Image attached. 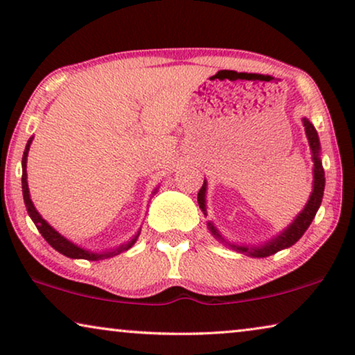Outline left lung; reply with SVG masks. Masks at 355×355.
<instances>
[{
	"mask_svg": "<svg viewBox=\"0 0 355 355\" xmlns=\"http://www.w3.org/2000/svg\"><path fill=\"white\" fill-rule=\"evenodd\" d=\"M302 122H303L304 133H306L308 144L311 149V159H313V190H311V195L306 201V205H304V208L300 211L295 217H293V220L288 223L286 228H282L279 233H276L275 236L266 239V241H263L261 244H244V243L230 241L227 236H223L219 228L216 227L214 222L208 220L209 232L217 241H220L222 244H225V246L236 250L239 254L249 255V257H254V259H263L279 252L282 249L293 246V244L303 236L304 232L308 230L311 222H313V219L315 217V212L319 211L320 203H322L324 189H325V173L322 166V159H320L319 135L315 132L314 125L309 122V119L303 117ZM206 193H208V181L205 179L203 187H201L198 192V205H200V209L203 211V214L208 216V208H206Z\"/></svg>",
	"mask_w": 355,
	"mask_h": 355,
	"instance_id": "obj_1",
	"label": "left lung"
}]
</instances>
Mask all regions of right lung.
Masks as SVG:
<instances>
[{
	"label": "right lung",
	"instance_id": "obj_1",
	"mask_svg": "<svg viewBox=\"0 0 355 355\" xmlns=\"http://www.w3.org/2000/svg\"><path fill=\"white\" fill-rule=\"evenodd\" d=\"M33 139H35V136H31V138L28 139V143H26L25 150H24V157H21V193H24V201H25L26 211H28V216L31 217V220L35 222V225L37 230H40V233L42 234V238H44L53 249L58 250L60 254L67 255V257H69V259L105 260L109 257H114V255L122 254V252H125V250H128L130 248H132L136 243V239H138V236H139L141 227L138 228V232H136L133 236L128 239V241L119 244V246L103 249V250H90V249H85L83 246H79V244L73 243L67 236H63L62 233L57 232L55 228H53L51 223H49L44 217L37 212V209L35 208V205H33V201H31L28 181H26V179H28V176H26V159H28V152H30V146L33 143ZM157 190H159V187L154 189L152 195H155Z\"/></svg>",
	"mask_w": 355,
	"mask_h": 355
}]
</instances>
